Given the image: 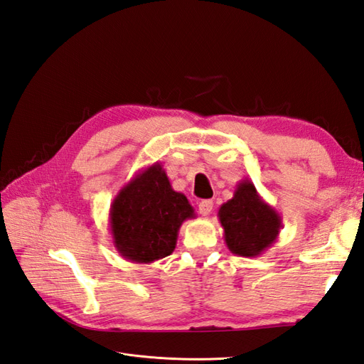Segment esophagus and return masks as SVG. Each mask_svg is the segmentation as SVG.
<instances>
[{"label":"esophagus","instance_id":"obj_1","mask_svg":"<svg viewBox=\"0 0 364 364\" xmlns=\"http://www.w3.org/2000/svg\"><path fill=\"white\" fill-rule=\"evenodd\" d=\"M213 208V201L212 200H203L198 203V210L203 217H208L209 213L212 212Z\"/></svg>","mask_w":364,"mask_h":364}]
</instances>
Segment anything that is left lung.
<instances>
[{"label": "left lung", "mask_w": 364, "mask_h": 364, "mask_svg": "<svg viewBox=\"0 0 364 364\" xmlns=\"http://www.w3.org/2000/svg\"><path fill=\"white\" fill-rule=\"evenodd\" d=\"M226 246L240 257H258L271 247L283 228L279 213L259 197L254 183L245 178L218 210Z\"/></svg>", "instance_id": "8db88e82"}]
</instances>
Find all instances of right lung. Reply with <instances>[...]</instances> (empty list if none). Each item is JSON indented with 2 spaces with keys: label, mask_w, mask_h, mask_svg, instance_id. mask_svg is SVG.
<instances>
[{
  "label": "right lung",
  "mask_w": 364,
  "mask_h": 364,
  "mask_svg": "<svg viewBox=\"0 0 364 364\" xmlns=\"http://www.w3.org/2000/svg\"><path fill=\"white\" fill-rule=\"evenodd\" d=\"M195 218L160 163L138 172L110 204L109 228L118 254L132 263H154L173 252L183 221Z\"/></svg>",
  "instance_id": "right-lung-1"
}]
</instances>
